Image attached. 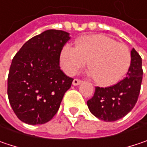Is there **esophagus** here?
<instances>
[{
    "instance_id": "34e87169",
    "label": "esophagus",
    "mask_w": 147,
    "mask_h": 147,
    "mask_svg": "<svg viewBox=\"0 0 147 147\" xmlns=\"http://www.w3.org/2000/svg\"><path fill=\"white\" fill-rule=\"evenodd\" d=\"M82 82H83V80H81V79H74V81H73V84H74V85H79V84H80Z\"/></svg>"
}]
</instances>
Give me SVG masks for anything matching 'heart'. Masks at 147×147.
I'll list each match as a JSON object with an SVG mask.
<instances>
[{
	"label": "heart",
	"instance_id": "obj_1",
	"mask_svg": "<svg viewBox=\"0 0 147 147\" xmlns=\"http://www.w3.org/2000/svg\"><path fill=\"white\" fill-rule=\"evenodd\" d=\"M76 47L66 45L60 55V64L68 75H74L89 60L90 74L102 85L115 84L131 64V52L123 43L104 34L87 35L76 41Z\"/></svg>",
	"mask_w": 147,
	"mask_h": 147
}]
</instances>
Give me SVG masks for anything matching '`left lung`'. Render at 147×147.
Listing matches in <instances>:
<instances>
[{
    "instance_id": "obj_1",
    "label": "left lung",
    "mask_w": 147,
    "mask_h": 147,
    "mask_svg": "<svg viewBox=\"0 0 147 147\" xmlns=\"http://www.w3.org/2000/svg\"><path fill=\"white\" fill-rule=\"evenodd\" d=\"M131 54V66L125 77L110 87H95L94 96L87 101L90 112L100 120L107 122L120 120L137 102L143 74L142 62L134 48Z\"/></svg>"
}]
</instances>
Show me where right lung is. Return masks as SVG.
Wrapping results in <instances>:
<instances>
[{"mask_svg":"<svg viewBox=\"0 0 147 147\" xmlns=\"http://www.w3.org/2000/svg\"><path fill=\"white\" fill-rule=\"evenodd\" d=\"M70 39L61 30H47L29 39L12 59L8 79L10 105L19 120L45 124L56 115L74 79L59 66L62 49Z\"/></svg>","mask_w":147,"mask_h":147,"instance_id":"right-lung-1","label":"right lung"}]
</instances>
